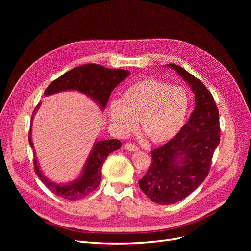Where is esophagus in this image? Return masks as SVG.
<instances>
[{
    "mask_svg": "<svg viewBox=\"0 0 251 251\" xmlns=\"http://www.w3.org/2000/svg\"><path fill=\"white\" fill-rule=\"evenodd\" d=\"M124 148H125V150H127L129 151H137L139 150L136 146H134V144H132V143H126Z\"/></svg>",
    "mask_w": 251,
    "mask_h": 251,
    "instance_id": "1",
    "label": "esophagus"
}]
</instances>
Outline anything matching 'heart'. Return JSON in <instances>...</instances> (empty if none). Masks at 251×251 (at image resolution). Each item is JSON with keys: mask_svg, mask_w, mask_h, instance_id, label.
Returning a JSON list of instances; mask_svg holds the SVG:
<instances>
[{"mask_svg": "<svg viewBox=\"0 0 251 251\" xmlns=\"http://www.w3.org/2000/svg\"><path fill=\"white\" fill-rule=\"evenodd\" d=\"M188 105L187 92L183 87L146 78L128 86L120 100L111 101L109 114L120 133L133 130L138 120L140 132L151 142L162 144L179 133L185 123Z\"/></svg>", "mask_w": 251, "mask_h": 251, "instance_id": "b5f03b06", "label": "heart"}]
</instances>
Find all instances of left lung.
<instances>
[{
  "instance_id": "8db88e82",
  "label": "left lung",
  "mask_w": 251,
  "mask_h": 251,
  "mask_svg": "<svg viewBox=\"0 0 251 251\" xmlns=\"http://www.w3.org/2000/svg\"><path fill=\"white\" fill-rule=\"evenodd\" d=\"M168 66L190 85L195 108L174 138L151 151V164L138 182L151 201L164 205L184 200L204 181L221 131L219 110L205 85L180 66Z\"/></svg>"
}]
</instances>
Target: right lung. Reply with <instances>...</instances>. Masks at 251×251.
Listing matches in <instances>:
<instances>
[{"mask_svg": "<svg viewBox=\"0 0 251 251\" xmlns=\"http://www.w3.org/2000/svg\"><path fill=\"white\" fill-rule=\"evenodd\" d=\"M129 71L123 69H110L98 64H85L79 66V67H75L57 78L47 87L45 95H54L63 90H77L97 101L101 110H103L107 105L109 97L113 89L119 83L122 82L127 76H129ZM39 105H41V102L36 105L33 111L31 124L33 115ZM28 137L30 146L33 149L31 128ZM120 148L121 142L118 139H109L96 142L80 177L72 183L66 184V185H64V184L63 185H58V184L50 181L44 176L38 168L35 153L33 166L38 178L52 193L65 200L77 201L87 196L99 186L101 180V167L103 162L111 152Z\"/></svg>", "mask_w": 251, "mask_h": 251, "instance_id": "obj_1", "label": "right lung"}]
</instances>
